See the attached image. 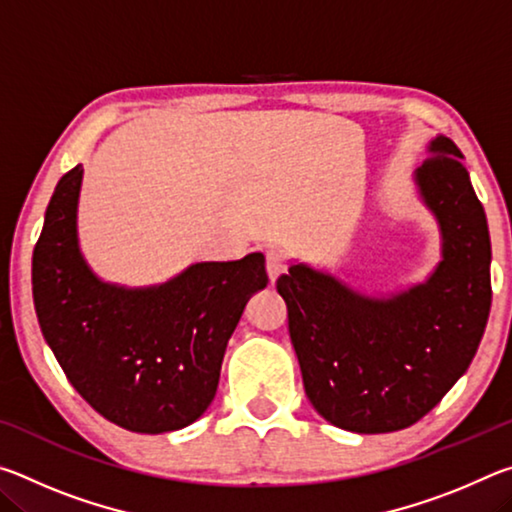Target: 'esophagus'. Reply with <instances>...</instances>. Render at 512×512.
Returning <instances> with one entry per match:
<instances>
[{"label":"esophagus","mask_w":512,"mask_h":512,"mask_svg":"<svg viewBox=\"0 0 512 512\" xmlns=\"http://www.w3.org/2000/svg\"><path fill=\"white\" fill-rule=\"evenodd\" d=\"M284 271H287V257H284L282 250H268V253H266L268 280L275 282Z\"/></svg>","instance_id":"34e87169"}]
</instances>
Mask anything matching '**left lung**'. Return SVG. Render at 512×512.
Returning a JSON list of instances; mask_svg holds the SVG:
<instances>
[{
  "mask_svg": "<svg viewBox=\"0 0 512 512\" xmlns=\"http://www.w3.org/2000/svg\"><path fill=\"white\" fill-rule=\"evenodd\" d=\"M415 173L443 230V262L427 282L388 300L366 298L305 264L277 277L289 334L314 409L334 427H411L470 368L488 323V221L449 137Z\"/></svg>",
  "mask_w": 512,
  "mask_h": 512,
  "instance_id": "8db88e82",
  "label": "left lung"
}]
</instances>
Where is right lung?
I'll return each mask as SVG.
<instances>
[{
  "mask_svg": "<svg viewBox=\"0 0 512 512\" xmlns=\"http://www.w3.org/2000/svg\"><path fill=\"white\" fill-rule=\"evenodd\" d=\"M81 178V164L60 178L33 250L42 336L106 420L137 433L183 429L214 400L225 345L248 298L268 284L264 255L194 264L155 289L110 287L79 253Z\"/></svg>",
  "mask_w": 512,
  "mask_h": 512,
  "instance_id": "1",
  "label": "right lung"
}]
</instances>
